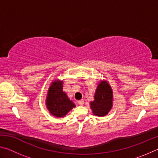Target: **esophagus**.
<instances>
[{
    "mask_svg": "<svg viewBox=\"0 0 158 158\" xmlns=\"http://www.w3.org/2000/svg\"><path fill=\"white\" fill-rule=\"evenodd\" d=\"M78 104H79V105L80 106L84 105V100H79V101L78 102Z\"/></svg>",
    "mask_w": 158,
    "mask_h": 158,
    "instance_id": "34e87169",
    "label": "esophagus"
}]
</instances>
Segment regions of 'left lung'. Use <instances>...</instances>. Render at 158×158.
I'll return each mask as SVG.
<instances>
[{
	"mask_svg": "<svg viewBox=\"0 0 158 158\" xmlns=\"http://www.w3.org/2000/svg\"><path fill=\"white\" fill-rule=\"evenodd\" d=\"M90 109L98 116H105L111 110L113 105V93L111 86L106 81H101L98 85L94 100L90 102Z\"/></svg>",
	"mask_w": 158,
	"mask_h": 158,
	"instance_id": "8db88e82",
	"label": "left lung"
}]
</instances>
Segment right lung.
Returning <instances> with one entry per match:
<instances>
[{"mask_svg": "<svg viewBox=\"0 0 158 158\" xmlns=\"http://www.w3.org/2000/svg\"><path fill=\"white\" fill-rule=\"evenodd\" d=\"M63 81L55 80L48 90L46 105L50 114L53 116H65L68 112L75 107V105L68 98L63 90Z\"/></svg>", "mask_w": 158, "mask_h": 158, "instance_id": "right-lung-1", "label": "right lung"}]
</instances>
